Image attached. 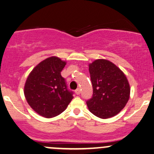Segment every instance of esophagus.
I'll return each mask as SVG.
<instances>
[{
	"instance_id": "34e87169",
	"label": "esophagus",
	"mask_w": 154,
	"mask_h": 154,
	"mask_svg": "<svg viewBox=\"0 0 154 154\" xmlns=\"http://www.w3.org/2000/svg\"><path fill=\"white\" fill-rule=\"evenodd\" d=\"M75 93H76V94H77V95L80 94V89H79V88L76 89V90H75Z\"/></svg>"
}]
</instances>
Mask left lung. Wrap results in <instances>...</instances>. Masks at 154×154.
Wrapping results in <instances>:
<instances>
[{
	"label": "left lung",
	"mask_w": 154,
	"mask_h": 154,
	"mask_svg": "<svg viewBox=\"0 0 154 154\" xmlns=\"http://www.w3.org/2000/svg\"><path fill=\"white\" fill-rule=\"evenodd\" d=\"M93 94L87 101L89 109L97 117L108 119L124 109L129 99L130 87L118 67L106 60H97L89 65Z\"/></svg>",
	"instance_id": "8db88e82"
}]
</instances>
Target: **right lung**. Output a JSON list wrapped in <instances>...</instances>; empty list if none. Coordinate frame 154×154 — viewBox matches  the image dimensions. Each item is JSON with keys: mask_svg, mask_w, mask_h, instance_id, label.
<instances>
[{"mask_svg": "<svg viewBox=\"0 0 154 154\" xmlns=\"http://www.w3.org/2000/svg\"><path fill=\"white\" fill-rule=\"evenodd\" d=\"M66 63L51 57L39 63L29 75L24 94L35 112L45 118L63 112L73 99V91L68 89L61 72Z\"/></svg>", "mask_w": 154, "mask_h": 154, "instance_id": "right-lung-1", "label": "right lung"}]
</instances>
